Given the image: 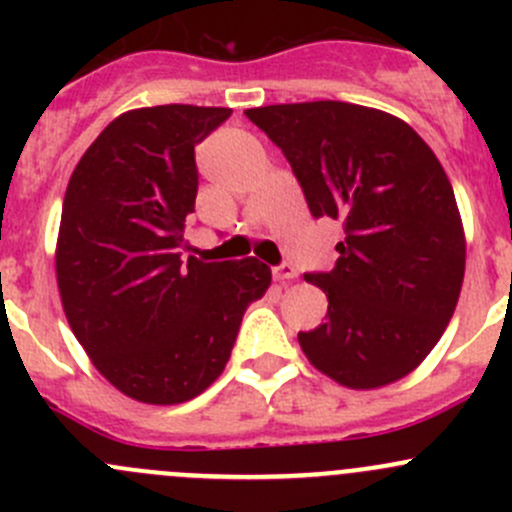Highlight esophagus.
Wrapping results in <instances>:
<instances>
[{"label": "esophagus", "mask_w": 512, "mask_h": 512, "mask_svg": "<svg viewBox=\"0 0 512 512\" xmlns=\"http://www.w3.org/2000/svg\"><path fill=\"white\" fill-rule=\"evenodd\" d=\"M272 277H275L277 282H289V280H294V277H297V272H294L292 265H280V267H275V270H272Z\"/></svg>", "instance_id": "34e87169"}]
</instances>
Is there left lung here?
<instances>
[{
    "mask_svg": "<svg viewBox=\"0 0 512 512\" xmlns=\"http://www.w3.org/2000/svg\"><path fill=\"white\" fill-rule=\"evenodd\" d=\"M245 116L282 148L314 218L342 220L327 322L299 332L314 369L347 389L404 379L446 332L466 272V232L446 170L401 118L344 101L277 103Z\"/></svg>",
    "mask_w": 512,
    "mask_h": 512,
    "instance_id": "8db88e82",
    "label": "left lung"
}]
</instances>
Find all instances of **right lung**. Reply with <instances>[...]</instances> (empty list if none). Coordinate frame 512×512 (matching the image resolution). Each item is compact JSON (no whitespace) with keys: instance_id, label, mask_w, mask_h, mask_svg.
Instances as JSON below:
<instances>
[{"instance_id":"obj_1","label":"right lung","mask_w":512,"mask_h":512,"mask_svg":"<svg viewBox=\"0 0 512 512\" xmlns=\"http://www.w3.org/2000/svg\"><path fill=\"white\" fill-rule=\"evenodd\" d=\"M230 113L188 103L121 113L66 185L56 240L64 314L103 379L141 404L203 394L272 282L257 257L183 262L178 252L198 195L195 143Z\"/></svg>"}]
</instances>
